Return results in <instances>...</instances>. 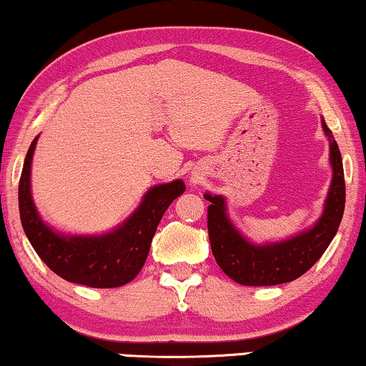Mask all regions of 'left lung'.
I'll use <instances>...</instances> for the list:
<instances>
[{
    "label": "left lung",
    "mask_w": 366,
    "mask_h": 366,
    "mask_svg": "<svg viewBox=\"0 0 366 366\" xmlns=\"http://www.w3.org/2000/svg\"><path fill=\"white\" fill-rule=\"evenodd\" d=\"M322 129L330 138L331 187L325 211L311 229L284 242L253 244L234 228L226 214L223 196L204 194L207 206V231L212 255L229 279L242 285H279L304 275L316 263L340 228L345 212V172L340 149L331 129L322 119Z\"/></svg>",
    "instance_id": "8db88e82"
}]
</instances>
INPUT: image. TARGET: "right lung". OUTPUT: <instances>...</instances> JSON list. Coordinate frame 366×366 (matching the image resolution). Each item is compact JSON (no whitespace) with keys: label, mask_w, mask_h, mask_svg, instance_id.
<instances>
[{"label":"right lung","mask_w":366,"mask_h":366,"mask_svg":"<svg viewBox=\"0 0 366 366\" xmlns=\"http://www.w3.org/2000/svg\"><path fill=\"white\" fill-rule=\"evenodd\" d=\"M36 140L39 137L26 152L18 186L21 226L36 255L54 274L74 284L111 289L132 282L149 257L162 216L174 199L186 191L182 180L152 187L137 211L111 233L99 237L60 234L41 221L31 199L30 170Z\"/></svg>","instance_id":"right-lung-1"}]
</instances>
